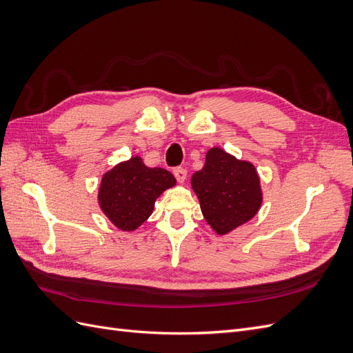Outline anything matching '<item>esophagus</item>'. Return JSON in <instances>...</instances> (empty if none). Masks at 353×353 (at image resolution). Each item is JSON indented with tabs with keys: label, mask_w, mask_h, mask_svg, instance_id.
Wrapping results in <instances>:
<instances>
[{
	"label": "esophagus",
	"mask_w": 353,
	"mask_h": 353,
	"mask_svg": "<svg viewBox=\"0 0 353 353\" xmlns=\"http://www.w3.org/2000/svg\"><path fill=\"white\" fill-rule=\"evenodd\" d=\"M174 175L176 178L178 183H184V181L187 179V169L185 168H175L174 169Z\"/></svg>",
	"instance_id": "obj_1"
}]
</instances>
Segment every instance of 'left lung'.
<instances>
[{
	"instance_id": "left-lung-1",
	"label": "left lung",
	"mask_w": 353,
	"mask_h": 353,
	"mask_svg": "<svg viewBox=\"0 0 353 353\" xmlns=\"http://www.w3.org/2000/svg\"><path fill=\"white\" fill-rule=\"evenodd\" d=\"M191 185L203 216L221 236L252 219L262 203L254 166L218 147L208 152L205 166L191 176Z\"/></svg>"
}]
</instances>
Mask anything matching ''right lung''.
<instances>
[{
	"instance_id": "obj_1",
	"label": "right lung",
	"mask_w": 353,
	"mask_h": 353,
	"mask_svg": "<svg viewBox=\"0 0 353 353\" xmlns=\"http://www.w3.org/2000/svg\"><path fill=\"white\" fill-rule=\"evenodd\" d=\"M175 183L169 170L147 168L140 157H132L104 174L99 201L117 228L134 231L152 215L156 199Z\"/></svg>"
}]
</instances>
